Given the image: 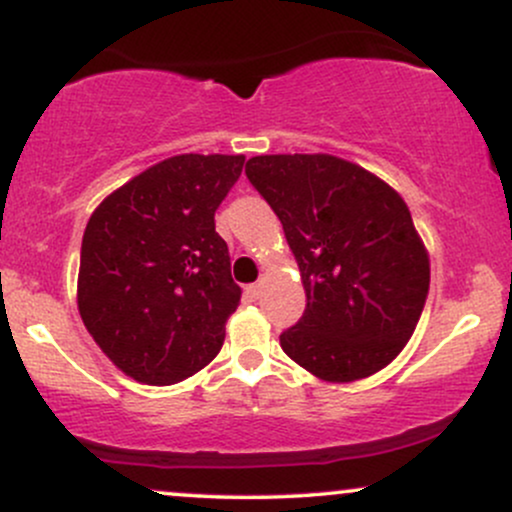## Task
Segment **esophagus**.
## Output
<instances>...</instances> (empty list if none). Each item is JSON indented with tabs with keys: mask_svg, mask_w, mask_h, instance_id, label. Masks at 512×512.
Instances as JSON below:
<instances>
[{
	"mask_svg": "<svg viewBox=\"0 0 512 512\" xmlns=\"http://www.w3.org/2000/svg\"><path fill=\"white\" fill-rule=\"evenodd\" d=\"M260 293H262L260 284H250L248 289H245V296H248V298H260Z\"/></svg>",
	"mask_w": 512,
	"mask_h": 512,
	"instance_id": "esophagus-1",
	"label": "esophagus"
}]
</instances>
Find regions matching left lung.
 Here are the masks:
<instances>
[{
	"label": "left lung",
	"instance_id": "1",
	"mask_svg": "<svg viewBox=\"0 0 512 512\" xmlns=\"http://www.w3.org/2000/svg\"><path fill=\"white\" fill-rule=\"evenodd\" d=\"M245 173L279 216L308 298L279 337L284 354L325 383L383 370L419 325L431 281L407 202L332 154L255 156Z\"/></svg>",
	"mask_w": 512,
	"mask_h": 512
}]
</instances>
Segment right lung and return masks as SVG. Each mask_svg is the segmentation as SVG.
<instances>
[{
	"instance_id": "add662e5",
	"label": "right lung",
	"mask_w": 512,
	"mask_h": 512,
	"mask_svg": "<svg viewBox=\"0 0 512 512\" xmlns=\"http://www.w3.org/2000/svg\"><path fill=\"white\" fill-rule=\"evenodd\" d=\"M245 156H170L98 204L81 240L76 303L93 342L144 385L214 361L240 286L214 211Z\"/></svg>"
}]
</instances>
